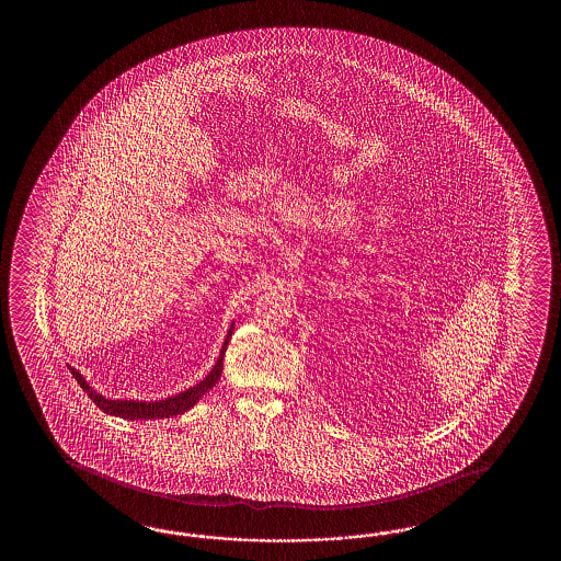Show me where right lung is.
<instances>
[{"label":"right lung","mask_w":561,"mask_h":561,"mask_svg":"<svg viewBox=\"0 0 561 561\" xmlns=\"http://www.w3.org/2000/svg\"><path fill=\"white\" fill-rule=\"evenodd\" d=\"M232 329L234 322L228 329L225 345L220 348V355L216 358L215 367L204 377L203 381L196 382L194 387H188L186 391L179 394H172L167 399H156V401H128V399H107L102 393H98L94 387H90V382L85 381L84 375L80 370L70 367V373L76 377L78 385L84 389L88 397L94 401L95 405L100 407L106 415H114V417L128 419V421H148V419H164L176 417L186 413L191 407L196 405L204 394L208 393L216 382L220 381L222 375V360H225V353H227L228 341L232 336Z\"/></svg>","instance_id":"1"}]
</instances>
